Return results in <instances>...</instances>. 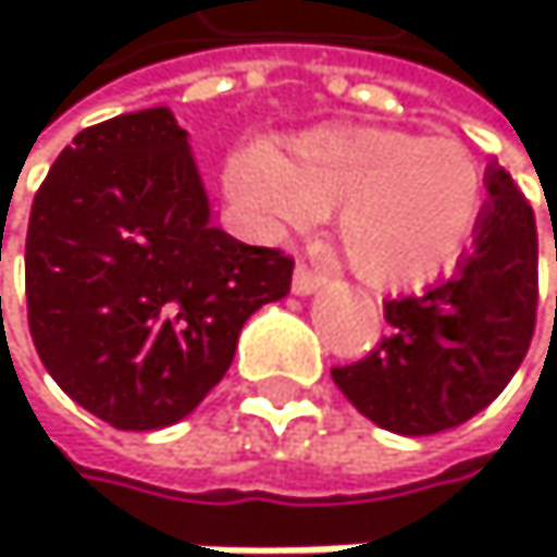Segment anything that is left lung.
I'll use <instances>...</instances> for the list:
<instances>
[{"label":"left lung","mask_w":557,"mask_h":557,"mask_svg":"<svg viewBox=\"0 0 557 557\" xmlns=\"http://www.w3.org/2000/svg\"><path fill=\"white\" fill-rule=\"evenodd\" d=\"M287 257L210 223L173 113L83 129L29 213L26 307L55 384L120 431L194 414L233 363L247 317L290 290Z\"/></svg>","instance_id":"left-lung-1"}]
</instances>
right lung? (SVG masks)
Returning <instances> with one entry per match:
<instances>
[{
    "label": "right lung",
    "mask_w": 557,
    "mask_h": 557,
    "mask_svg": "<svg viewBox=\"0 0 557 557\" xmlns=\"http://www.w3.org/2000/svg\"><path fill=\"white\" fill-rule=\"evenodd\" d=\"M474 250L451 281L384 304L387 334L334 371L354 408L394 434L458 428L495 400L528 354L539 313V233L511 173L491 166Z\"/></svg>",
    "instance_id": "right-lung-1"
}]
</instances>
